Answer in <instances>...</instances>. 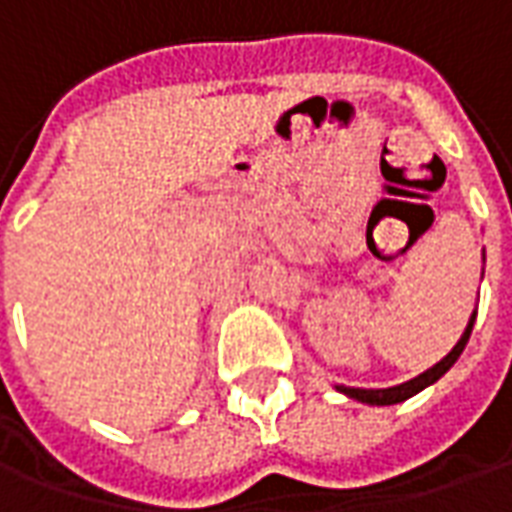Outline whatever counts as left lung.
Masks as SVG:
<instances>
[{
    "instance_id": "left-lung-1",
    "label": "left lung",
    "mask_w": 512,
    "mask_h": 512,
    "mask_svg": "<svg viewBox=\"0 0 512 512\" xmlns=\"http://www.w3.org/2000/svg\"><path fill=\"white\" fill-rule=\"evenodd\" d=\"M474 318H477V312H472V318H469V326H466V332L461 334V340L455 343L450 354L444 356L441 362L425 370V373H419L417 378H411L406 384H397V386H389V389H356V386H337V392H343V395L354 397L359 403H367V406H395V403H403L408 397H414L417 392H422L425 386L436 384L447 370H450L455 362H458V356L463 354V348L469 343V334H472V326H474Z\"/></svg>"
}]
</instances>
